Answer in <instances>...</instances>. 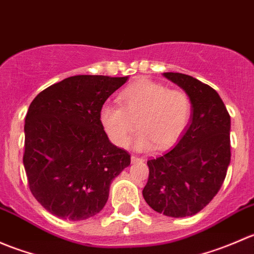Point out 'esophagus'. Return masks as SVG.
<instances>
[{"mask_svg": "<svg viewBox=\"0 0 254 254\" xmlns=\"http://www.w3.org/2000/svg\"><path fill=\"white\" fill-rule=\"evenodd\" d=\"M142 158L141 157H137V156H131V162L132 163H137V162H142Z\"/></svg>", "mask_w": 254, "mask_h": 254, "instance_id": "obj_1", "label": "esophagus"}]
</instances>
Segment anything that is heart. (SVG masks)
<instances>
[{
    "instance_id": "heart-1",
    "label": "heart",
    "mask_w": 254,
    "mask_h": 254,
    "mask_svg": "<svg viewBox=\"0 0 254 254\" xmlns=\"http://www.w3.org/2000/svg\"><path fill=\"white\" fill-rule=\"evenodd\" d=\"M120 106L103 104L99 120L114 145L125 147L137 124L140 131L132 140L136 150L173 145L186 131L191 117L188 94L151 79L142 78L120 92Z\"/></svg>"
}]
</instances>
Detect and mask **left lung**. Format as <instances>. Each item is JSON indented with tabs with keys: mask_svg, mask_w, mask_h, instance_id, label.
Wrapping results in <instances>:
<instances>
[{
	"mask_svg": "<svg viewBox=\"0 0 254 254\" xmlns=\"http://www.w3.org/2000/svg\"><path fill=\"white\" fill-rule=\"evenodd\" d=\"M191 101V117L172 150L147 161L143 199L170 217L193 216L221 188L231 161V119L219 93L191 76L165 72Z\"/></svg>",
	"mask_w": 254,
	"mask_h": 254,
	"instance_id": "1",
	"label": "left lung"
}]
</instances>
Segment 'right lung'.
Instances as JSON below:
<instances>
[{
  "label": "right lung",
  "instance_id": "obj_1",
  "mask_svg": "<svg viewBox=\"0 0 254 254\" xmlns=\"http://www.w3.org/2000/svg\"><path fill=\"white\" fill-rule=\"evenodd\" d=\"M125 77L78 75L40 92L28 109L23 165L34 198L60 219L98 214L130 155L109 141L99 120Z\"/></svg>",
  "mask_w": 254,
  "mask_h": 254
}]
</instances>
